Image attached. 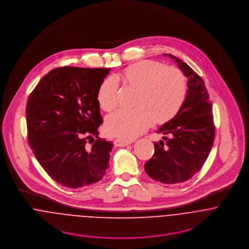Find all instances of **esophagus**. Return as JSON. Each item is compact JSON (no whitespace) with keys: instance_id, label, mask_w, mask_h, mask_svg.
Returning <instances> with one entry per match:
<instances>
[{"instance_id":"1","label":"esophagus","mask_w":249,"mask_h":249,"mask_svg":"<svg viewBox=\"0 0 249 249\" xmlns=\"http://www.w3.org/2000/svg\"><path fill=\"white\" fill-rule=\"evenodd\" d=\"M113 144L116 147H125V146H128V145L132 144V142L131 141H125V140H122V139H115L113 141Z\"/></svg>"}]
</instances>
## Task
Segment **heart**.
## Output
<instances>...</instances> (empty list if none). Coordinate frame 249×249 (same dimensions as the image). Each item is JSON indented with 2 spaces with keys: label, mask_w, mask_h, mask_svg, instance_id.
Here are the masks:
<instances>
[{
  "label": "heart",
  "mask_w": 249,
  "mask_h": 249,
  "mask_svg": "<svg viewBox=\"0 0 249 249\" xmlns=\"http://www.w3.org/2000/svg\"><path fill=\"white\" fill-rule=\"evenodd\" d=\"M118 80L137 89L132 111H116L109 115L105 131L109 136L133 140L154 121L164 124L180 111L187 95L183 73L173 67L153 60H142L126 67ZM118 86L111 78L103 79L97 89L96 99L103 111L110 112L117 106Z\"/></svg>",
  "instance_id": "obj_1"
}]
</instances>
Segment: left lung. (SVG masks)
I'll return each mask as SVG.
<instances>
[{
  "label": "left lung",
  "instance_id": "left-lung-1",
  "mask_svg": "<svg viewBox=\"0 0 249 249\" xmlns=\"http://www.w3.org/2000/svg\"><path fill=\"white\" fill-rule=\"evenodd\" d=\"M168 56L188 78L187 95L178 113L160 128L158 133L168 137L154 143L155 153L144 168L151 178L175 184L190 179L204 164L214 142L215 125L201 77L179 58Z\"/></svg>",
  "mask_w": 249,
  "mask_h": 249
}]
</instances>
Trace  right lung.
I'll return each instance as SVG.
<instances>
[{"instance_id":"right-lung-1","label":"right lung","mask_w":249,"mask_h":249,"mask_svg":"<svg viewBox=\"0 0 249 249\" xmlns=\"http://www.w3.org/2000/svg\"><path fill=\"white\" fill-rule=\"evenodd\" d=\"M110 71L57 68L28 96V144L40 165L63 186H89L109 167L113 144L98 137L103 119L96 91Z\"/></svg>"}]
</instances>
